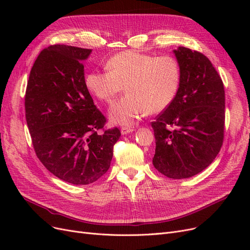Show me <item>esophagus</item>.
<instances>
[{
	"mask_svg": "<svg viewBox=\"0 0 250 250\" xmlns=\"http://www.w3.org/2000/svg\"><path fill=\"white\" fill-rule=\"evenodd\" d=\"M134 129L132 127H122L121 128V133L122 134H127V133H129V132H132Z\"/></svg>",
	"mask_w": 250,
	"mask_h": 250,
	"instance_id": "34e87169",
	"label": "esophagus"
}]
</instances>
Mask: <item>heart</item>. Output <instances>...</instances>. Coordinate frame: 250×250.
<instances>
[{
    "mask_svg": "<svg viewBox=\"0 0 250 250\" xmlns=\"http://www.w3.org/2000/svg\"><path fill=\"white\" fill-rule=\"evenodd\" d=\"M107 69L108 72H89L85 85L96 98L108 104L126 87L128 94L109 111L116 124L132 125L147 112H162L178 93L181 69L172 55L154 56L127 50L113 55Z\"/></svg>",
    "mask_w": 250,
    "mask_h": 250,
    "instance_id": "1",
    "label": "heart"
}]
</instances>
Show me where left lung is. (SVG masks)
<instances>
[{
    "label": "left lung",
    "mask_w": 250,
    "mask_h": 250,
    "mask_svg": "<svg viewBox=\"0 0 250 250\" xmlns=\"http://www.w3.org/2000/svg\"><path fill=\"white\" fill-rule=\"evenodd\" d=\"M181 69L175 99L151 122L155 169L174 179L188 178L213 163L224 140L225 92L220 75L198 51H174Z\"/></svg>",
    "instance_id": "8db88e82"
}]
</instances>
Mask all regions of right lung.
I'll list each match as a JSON object with an SVG mask.
<instances>
[{
  "instance_id": "right-lung-1",
  "label": "right lung",
  "mask_w": 250,
  "mask_h": 250,
  "mask_svg": "<svg viewBox=\"0 0 250 250\" xmlns=\"http://www.w3.org/2000/svg\"><path fill=\"white\" fill-rule=\"evenodd\" d=\"M90 52L65 44L44 48L30 72L25 95L36 156L56 177L73 185H89L104 175L121 137L118 127L105 129L106 118L86 88L81 62Z\"/></svg>"
}]
</instances>
